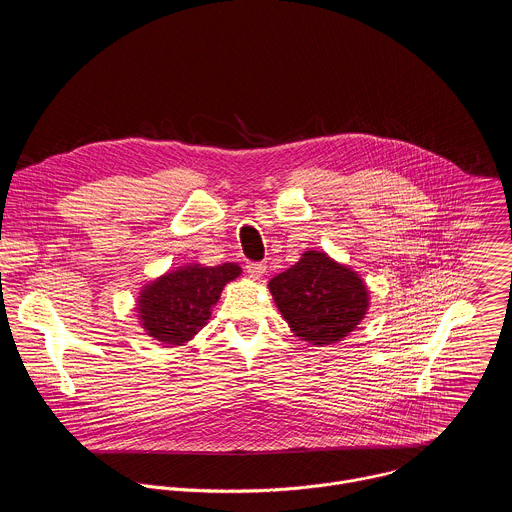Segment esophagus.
Returning <instances> with one entry per match:
<instances>
[{"label": "esophagus", "mask_w": 512, "mask_h": 512, "mask_svg": "<svg viewBox=\"0 0 512 512\" xmlns=\"http://www.w3.org/2000/svg\"><path fill=\"white\" fill-rule=\"evenodd\" d=\"M245 269H247V273L251 275V277H255V279H259L263 273H265V263H261V261H249L247 265H245Z\"/></svg>", "instance_id": "esophagus-1"}]
</instances>
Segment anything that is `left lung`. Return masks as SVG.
Listing matches in <instances>:
<instances>
[{
  "label": "left lung",
  "instance_id": "8db88e82",
  "mask_svg": "<svg viewBox=\"0 0 512 512\" xmlns=\"http://www.w3.org/2000/svg\"><path fill=\"white\" fill-rule=\"evenodd\" d=\"M269 289L289 328L312 344L342 340L369 308L362 279L318 251H306L296 265L275 275Z\"/></svg>",
  "mask_w": 512,
  "mask_h": 512
}]
</instances>
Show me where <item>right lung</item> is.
<instances>
[{
  "mask_svg": "<svg viewBox=\"0 0 512 512\" xmlns=\"http://www.w3.org/2000/svg\"><path fill=\"white\" fill-rule=\"evenodd\" d=\"M241 267L188 265L145 285L139 296V316L148 334L164 344L188 342L210 318L223 287L239 277Z\"/></svg>",
  "mask_w": 512,
  "mask_h": 512,
  "instance_id": "add662e5",
  "label": "right lung"
}]
</instances>
